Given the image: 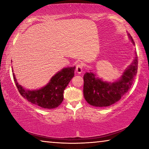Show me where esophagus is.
<instances>
[{"mask_svg": "<svg viewBox=\"0 0 149 149\" xmlns=\"http://www.w3.org/2000/svg\"><path fill=\"white\" fill-rule=\"evenodd\" d=\"M83 69H84V67H83V65L81 64H78L76 65V68H75V71L78 74H81L83 72Z\"/></svg>", "mask_w": 149, "mask_h": 149, "instance_id": "obj_1", "label": "esophagus"}]
</instances>
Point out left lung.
<instances>
[{
    "mask_svg": "<svg viewBox=\"0 0 149 149\" xmlns=\"http://www.w3.org/2000/svg\"><path fill=\"white\" fill-rule=\"evenodd\" d=\"M130 40L135 44L132 37L128 34ZM135 58L132 64L125 70L120 80L114 83L103 81L92 72H86L84 75V95L89 104L98 107H108L121 99L132 87L137 73L138 58Z\"/></svg>",
    "mask_w": 149,
    "mask_h": 149,
    "instance_id": "obj_1",
    "label": "left lung"
}]
</instances>
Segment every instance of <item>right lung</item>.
Returning a JSON list of instances; mask_svg holds the SVG:
<instances>
[{"label": "right lung", "mask_w": 149, "mask_h": 149, "mask_svg": "<svg viewBox=\"0 0 149 149\" xmlns=\"http://www.w3.org/2000/svg\"><path fill=\"white\" fill-rule=\"evenodd\" d=\"M74 71L75 67L62 69L51 78L46 86L36 91L25 90L17 82L14 74L13 77L17 90L24 99L41 108L52 109L63 101L64 91L74 76Z\"/></svg>", "instance_id": "obj_1"}]
</instances>
